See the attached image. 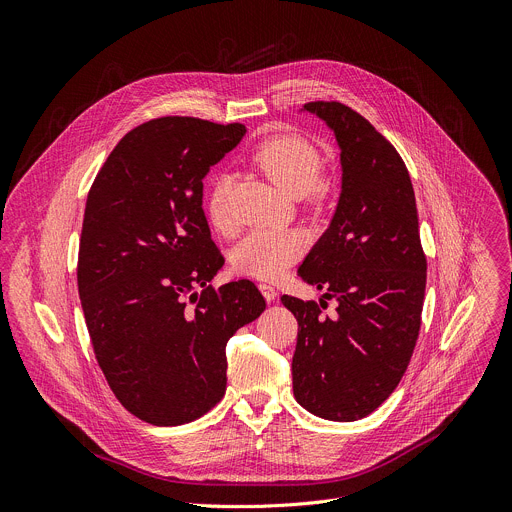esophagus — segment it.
I'll use <instances>...</instances> for the list:
<instances>
[{
    "label": "esophagus",
    "mask_w": 512,
    "mask_h": 512,
    "mask_svg": "<svg viewBox=\"0 0 512 512\" xmlns=\"http://www.w3.org/2000/svg\"><path fill=\"white\" fill-rule=\"evenodd\" d=\"M260 292H262V296H264L268 302H272V300L276 298V288L270 286V284H260Z\"/></svg>",
    "instance_id": "obj_1"
}]
</instances>
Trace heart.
<instances>
[{
	"label": "heart",
	"mask_w": 512,
	"mask_h": 512,
	"mask_svg": "<svg viewBox=\"0 0 512 512\" xmlns=\"http://www.w3.org/2000/svg\"><path fill=\"white\" fill-rule=\"evenodd\" d=\"M254 165L264 177L290 197L311 193L323 177V157L296 135H276L262 141L252 153ZM208 220L214 230L230 232L232 216L228 210V183L218 181L206 201ZM304 252V240L290 230H256L250 232L232 254L234 268L246 276L274 280L286 272Z\"/></svg>",
	"instance_id": "b5f03b06"
}]
</instances>
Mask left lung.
Instances as JSON below:
<instances>
[{"instance_id":"left-lung-1","label":"left lung","mask_w":512,"mask_h":512,"mask_svg":"<svg viewBox=\"0 0 512 512\" xmlns=\"http://www.w3.org/2000/svg\"><path fill=\"white\" fill-rule=\"evenodd\" d=\"M341 151V193L329 228L298 276L338 300L321 304L284 294L298 321L292 357L296 401L331 422L369 416L393 393L412 359L426 292L416 193L395 147L341 102H309Z\"/></svg>"}]
</instances>
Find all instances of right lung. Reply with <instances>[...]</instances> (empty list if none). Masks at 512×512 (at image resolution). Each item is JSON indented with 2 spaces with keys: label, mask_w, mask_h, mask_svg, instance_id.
I'll use <instances>...</instances> for the list:
<instances>
[{
  "label": "right lung",
  "mask_w": 512,
  "mask_h": 512,
  "mask_svg": "<svg viewBox=\"0 0 512 512\" xmlns=\"http://www.w3.org/2000/svg\"><path fill=\"white\" fill-rule=\"evenodd\" d=\"M244 135L238 123L149 121L119 141L86 199L78 294L88 335L117 399L153 426L212 410L226 393V343L266 309L250 280L210 284L224 256L201 208L203 177Z\"/></svg>",
  "instance_id": "right-lung-1"
}]
</instances>
